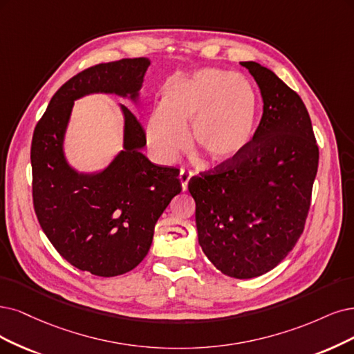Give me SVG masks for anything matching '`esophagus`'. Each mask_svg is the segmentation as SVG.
<instances>
[{"label": "esophagus", "instance_id": "1", "mask_svg": "<svg viewBox=\"0 0 354 354\" xmlns=\"http://www.w3.org/2000/svg\"><path fill=\"white\" fill-rule=\"evenodd\" d=\"M191 176H192V174H191V172H188V170H185V169H182V170H180L179 179H180V184H182V189H184V191H187V189H188V182H189Z\"/></svg>", "mask_w": 354, "mask_h": 354}]
</instances>
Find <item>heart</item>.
<instances>
[{
    "label": "heart",
    "mask_w": 354,
    "mask_h": 354,
    "mask_svg": "<svg viewBox=\"0 0 354 354\" xmlns=\"http://www.w3.org/2000/svg\"><path fill=\"white\" fill-rule=\"evenodd\" d=\"M259 97L248 78L232 71L203 68L170 77L163 84L160 106L146 121L151 151L163 163H174L191 141L214 165L234 162L248 150L257 133Z\"/></svg>",
    "instance_id": "heart-1"
}]
</instances>
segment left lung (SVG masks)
I'll return each instance as SVG.
<instances>
[{
  "label": "left lung",
  "instance_id": "1",
  "mask_svg": "<svg viewBox=\"0 0 354 354\" xmlns=\"http://www.w3.org/2000/svg\"><path fill=\"white\" fill-rule=\"evenodd\" d=\"M261 90L263 116L248 150L188 182L201 250L229 277L279 266L304 233L319 149L300 96L257 62H241Z\"/></svg>",
  "mask_w": 354,
  "mask_h": 354
}]
</instances>
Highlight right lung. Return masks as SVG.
Masks as SVG:
<instances>
[{
  "label": "right lung",
  "instance_id": "right-lung-1",
  "mask_svg": "<svg viewBox=\"0 0 354 354\" xmlns=\"http://www.w3.org/2000/svg\"><path fill=\"white\" fill-rule=\"evenodd\" d=\"M147 58L88 67L64 83L36 124L30 147L35 213L49 242L82 271L113 277L136 268L147 255L156 221L180 192L179 169L151 163L140 149L146 133L122 106V151L99 175L86 176L65 163L62 138L74 100L93 91L137 96Z\"/></svg>",
  "mask_w": 354,
  "mask_h": 354
}]
</instances>
